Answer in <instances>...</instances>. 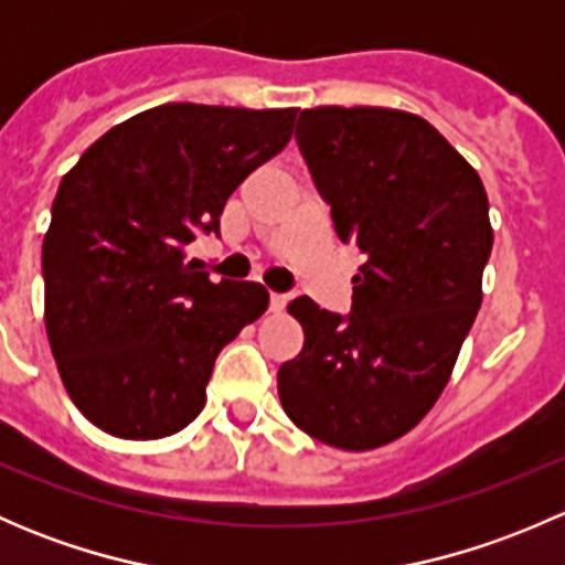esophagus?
Returning <instances> with one entry per match:
<instances>
[{
  "label": "esophagus",
  "mask_w": 565,
  "mask_h": 565,
  "mask_svg": "<svg viewBox=\"0 0 565 565\" xmlns=\"http://www.w3.org/2000/svg\"><path fill=\"white\" fill-rule=\"evenodd\" d=\"M289 303V298L287 295H281V292H270V311H284V306Z\"/></svg>",
  "instance_id": "obj_1"
}]
</instances>
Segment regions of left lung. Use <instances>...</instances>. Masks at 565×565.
<instances>
[{"instance_id": "left-lung-1", "label": "left lung", "mask_w": 565, "mask_h": 565, "mask_svg": "<svg viewBox=\"0 0 565 565\" xmlns=\"http://www.w3.org/2000/svg\"><path fill=\"white\" fill-rule=\"evenodd\" d=\"M295 139L363 265L350 317L306 295L289 303L306 341L278 369V396L315 440L369 451L407 435L448 385L492 254L487 191L440 130L398 108H303Z\"/></svg>"}]
</instances>
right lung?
Masks as SVG:
<instances>
[{"label": "right lung", "mask_w": 565, "mask_h": 565, "mask_svg": "<svg viewBox=\"0 0 565 565\" xmlns=\"http://www.w3.org/2000/svg\"><path fill=\"white\" fill-rule=\"evenodd\" d=\"M298 108L167 104L114 125L60 182L43 237L45 333L98 429L158 440L204 407L218 352L267 289L210 281L185 246L218 235L237 185L287 147Z\"/></svg>", "instance_id": "obj_1"}]
</instances>
